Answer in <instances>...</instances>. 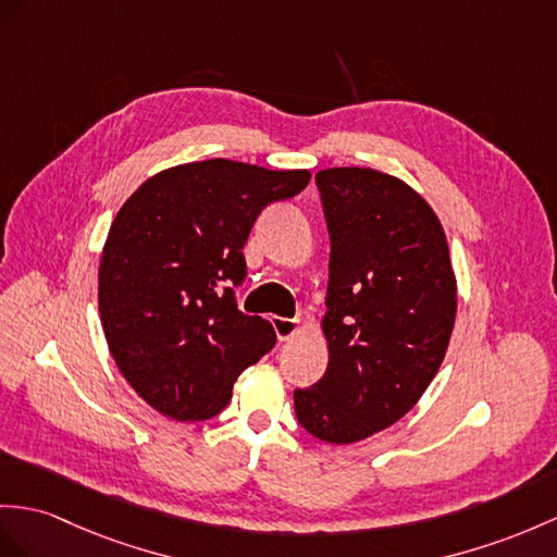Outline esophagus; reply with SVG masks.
Returning <instances> with one entry per match:
<instances>
[{
  "mask_svg": "<svg viewBox=\"0 0 557 557\" xmlns=\"http://www.w3.org/2000/svg\"><path fill=\"white\" fill-rule=\"evenodd\" d=\"M271 325H274V331L278 335V341H290V337L300 329V321L297 319H286V317H271Z\"/></svg>",
  "mask_w": 557,
  "mask_h": 557,
  "instance_id": "1",
  "label": "esophagus"
}]
</instances>
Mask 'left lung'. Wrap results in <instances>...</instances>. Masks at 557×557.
<instances>
[{
    "label": "left lung",
    "mask_w": 557,
    "mask_h": 557,
    "mask_svg": "<svg viewBox=\"0 0 557 557\" xmlns=\"http://www.w3.org/2000/svg\"><path fill=\"white\" fill-rule=\"evenodd\" d=\"M331 234L321 329L329 369L295 389L300 425L329 444L375 435L409 413L437 375L456 321L444 228L397 176L371 168L317 172Z\"/></svg>",
    "instance_id": "8db88e82"
}]
</instances>
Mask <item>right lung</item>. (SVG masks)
I'll list each match as a JSON object with an SVG mask.
<instances>
[{
  "mask_svg": "<svg viewBox=\"0 0 557 557\" xmlns=\"http://www.w3.org/2000/svg\"><path fill=\"white\" fill-rule=\"evenodd\" d=\"M309 176L186 162L146 180L115 214L99 267L101 325L120 373L162 416H216L236 377L276 345L269 321L238 311L234 286L257 216Z\"/></svg>",
  "mask_w": 557,
  "mask_h": 557,
  "instance_id": "obj_1",
  "label": "right lung"
}]
</instances>
